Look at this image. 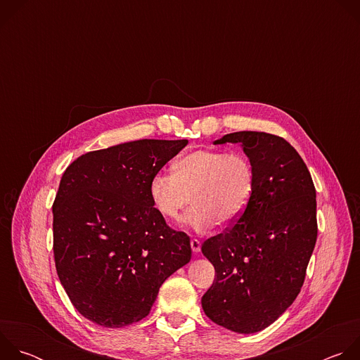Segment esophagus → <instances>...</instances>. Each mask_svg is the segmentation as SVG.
<instances>
[{
  "label": "esophagus",
  "mask_w": 360,
  "mask_h": 360,
  "mask_svg": "<svg viewBox=\"0 0 360 360\" xmlns=\"http://www.w3.org/2000/svg\"><path fill=\"white\" fill-rule=\"evenodd\" d=\"M191 248H192L193 253H198L200 250V242L198 239H192L191 240Z\"/></svg>",
  "instance_id": "esophagus-1"
}]
</instances>
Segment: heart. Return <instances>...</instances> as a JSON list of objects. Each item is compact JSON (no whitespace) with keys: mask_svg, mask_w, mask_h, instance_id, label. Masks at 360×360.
Wrapping results in <instances>:
<instances>
[{"mask_svg":"<svg viewBox=\"0 0 360 360\" xmlns=\"http://www.w3.org/2000/svg\"><path fill=\"white\" fill-rule=\"evenodd\" d=\"M174 172L158 171L149 181V196L169 221L186 217L195 232H207L218 222L236 224L249 208L256 186V171L243 152L196 149L179 157Z\"/></svg>","mask_w":360,"mask_h":360,"instance_id":"1","label":"heart"}]
</instances>
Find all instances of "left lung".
Wrapping results in <instances>:
<instances>
[{"label": "left lung", "mask_w": 360, "mask_h": 360, "mask_svg": "<svg viewBox=\"0 0 360 360\" xmlns=\"http://www.w3.org/2000/svg\"><path fill=\"white\" fill-rule=\"evenodd\" d=\"M226 142L240 143L256 186L245 215L202 245L215 281L200 302L212 322L249 335L274 323L300 292L318 236L316 191L283 138L240 131L214 143Z\"/></svg>", "instance_id": "1"}]
</instances>
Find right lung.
<instances>
[{
  "label": "right lung",
  "instance_id": "right-lung-1",
  "mask_svg": "<svg viewBox=\"0 0 360 360\" xmlns=\"http://www.w3.org/2000/svg\"><path fill=\"white\" fill-rule=\"evenodd\" d=\"M186 139H139L92 150L64 172L53 205L54 258L75 309L104 328L143 319L161 285L191 261L149 196L152 175Z\"/></svg>",
  "mask_w": 360,
  "mask_h": 360
}]
</instances>
